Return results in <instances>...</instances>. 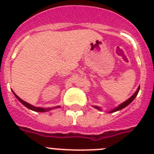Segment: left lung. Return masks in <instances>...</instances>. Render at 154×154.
Here are the masks:
<instances>
[{
    "mask_svg": "<svg viewBox=\"0 0 154 154\" xmlns=\"http://www.w3.org/2000/svg\"><path fill=\"white\" fill-rule=\"evenodd\" d=\"M139 90H140V86H139L138 88H137V91L135 92V94H134V95H133V96L131 97H129V98L128 99L127 101H125V102L122 103V104L118 105L117 107H116V108H115V109H112V110H111V111H109V112H117V111H118V110H121V109H124L125 107H126L127 105H129V104H130V103H131L132 101H134V98L136 97L137 95V94H138ZM94 107L96 108V109H99V110L101 109H100V108H99L98 106H94Z\"/></svg>",
    "mask_w": 154,
    "mask_h": 154,
    "instance_id": "8db88e82",
    "label": "left lung"
}]
</instances>
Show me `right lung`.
<instances>
[{"label":"right lung","instance_id":"obj_1","mask_svg":"<svg viewBox=\"0 0 154 154\" xmlns=\"http://www.w3.org/2000/svg\"><path fill=\"white\" fill-rule=\"evenodd\" d=\"M13 94L15 95L16 97L17 98L18 101H20V102L21 103L22 105H25V107H27L28 109H29L33 110V111H36V112H47V111H49V110L53 109L52 108H46V109H45V108L35 107V106H33V105H30V104H29V103H27V102H26V101H23L22 99H20V97H18L17 95V94H16L15 93H14V92H13ZM59 107H60V106H57V107H55V108H59Z\"/></svg>","mask_w":154,"mask_h":154}]
</instances>
